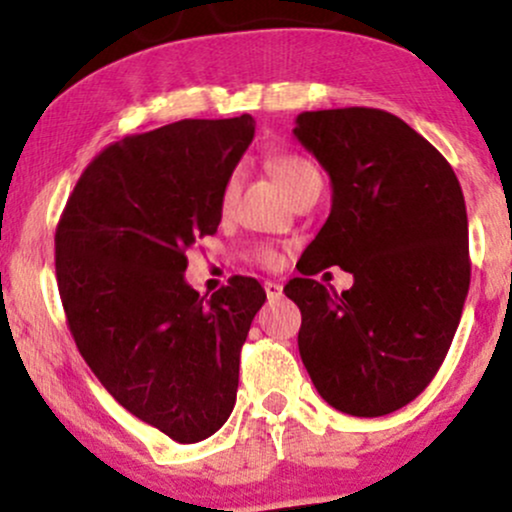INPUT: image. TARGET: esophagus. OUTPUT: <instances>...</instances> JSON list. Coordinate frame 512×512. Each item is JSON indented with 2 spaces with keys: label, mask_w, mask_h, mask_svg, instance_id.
Listing matches in <instances>:
<instances>
[{
  "label": "esophagus",
  "mask_w": 512,
  "mask_h": 512,
  "mask_svg": "<svg viewBox=\"0 0 512 512\" xmlns=\"http://www.w3.org/2000/svg\"><path fill=\"white\" fill-rule=\"evenodd\" d=\"M264 293H267V298H281V293H284V286L276 284V281H264Z\"/></svg>",
  "instance_id": "1"
}]
</instances>
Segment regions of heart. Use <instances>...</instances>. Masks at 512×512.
<instances>
[{
    "label": "heart",
    "instance_id": "1",
    "mask_svg": "<svg viewBox=\"0 0 512 512\" xmlns=\"http://www.w3.org/2000/svg\"><path fill=\"white\" fill-rule=\"evenodd\" d=\"M269 170H272L276 182L284 187L286 195L291 199L296 197L310 180L320 178V173H317L313 163H310L308 158L296 156V154H274L269 158ZM236 192H238V178L236 175H231V178L223 182L221 187V197H219L221 214H226V211L231 209L233 199H236ZM250 260L255 264H262V267L272 269L279 264V252H276L272 245H257V248L250 250Z\"/></svg>",
    "mask_w": 512,
    "mask_h": 512
}]
</instances>
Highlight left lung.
Instances as JSON below:
<instances>
[{"label":"left lung","mask_w":512,"mask_h":512,"mask_svg":"<svg viewBox=\"0 0 512 512\" xmlns=\"http://www.w3.org/2000/svg\"><path fill=\"white\" fill-rule=\"evenodd\" d=\"M296 139L332 180V211L284 286L301 308L298 351L320 397L351 416H385L426 390L469 291L467 209L455 170L378 108L296 117ZM337 263V294L312 274Z\"/></svg>","instance_id":"left-lung-1"}]
</instances>
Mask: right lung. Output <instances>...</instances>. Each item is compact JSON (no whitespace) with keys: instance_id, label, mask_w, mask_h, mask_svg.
Here are the masks:
<instances>
[{"instance_id":"right-lung-1","label":"right lung","mask_w":512,"mask_h":512,"mask_svg":"<svg viewBox=\"0 0 512 512\" xmlns=\"http://www.w3.org/2000/svg\"><path fill=\"white\" fill-rule=\"evenodd\" d=\"M255 137L250 115L180 120L88 163L55 233L57 289L81 356L129 414L199 443L236 404L240 349L267 293L233 276L209 301L187 250L214 236L219 197Z\"/></svg>"}]
</instances>
